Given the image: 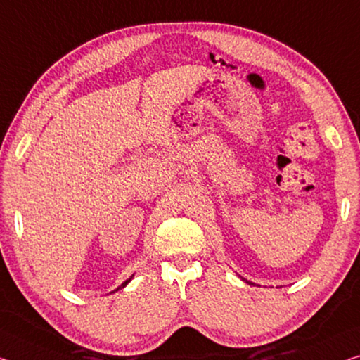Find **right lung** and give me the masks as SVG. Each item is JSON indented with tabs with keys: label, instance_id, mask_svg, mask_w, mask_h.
<instances>
[{
	"label": "right lung",
	"instance_id": "add662e5",
	"mask_svg": "<svg viewBox=\"0 0 360 360\" xmlns=\"http://www.w3.org/2000/svg\"><path fill=\"white\" fill-rule=\"evenodd\" d=\"M129 281H131V278H129ZM129 281H127V282H123L122 285H120V287H118V288H123V287H127V285H128V282H129ZM118 288H117V290H118Z\"/></svg>",
	"mask_w": 360,
	"mask_h": 360
}]
</instances>
